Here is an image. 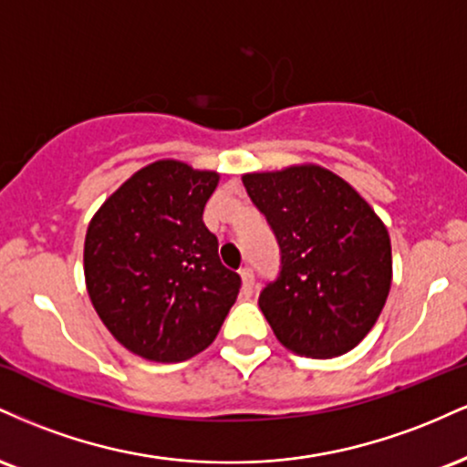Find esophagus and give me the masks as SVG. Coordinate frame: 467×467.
I'll return each instance as SVG.
<instances>
[{
  "mask_svg": "<svg viewBox=\"0 0 467 467\" xmlns=\"http://www.w3.org/2000/svg\"><path fill=\"white\" fill-rule=\"evenodd\" d=\"M239 275H241V289H244L245 296H250V294L254 292V272H252L250 267H244Z\"/></svg>",
  "mask_w": 467,
  "mask_h": 467,
  "instance_id": "obj_1",
  "label": "esophagus"
}]
</instances>
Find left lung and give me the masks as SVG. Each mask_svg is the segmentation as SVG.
<instances>
[{"label": "left lung", "mask_w": 467, "mask_h": 467, "mask_svg": "<svg viewBox=\"0 0 467 467\" xmlns=\"http://www.w3.org/2000/svg\"><path fill=\"white\" fill-rule=\"evenodd\" d=\"M244 186L281 248L259 307L283 347L336 358L360 345L387 303L393 261L382 219L323 166L245 173Z\"/></svg>", "instance_id": "1"}]
</instances>
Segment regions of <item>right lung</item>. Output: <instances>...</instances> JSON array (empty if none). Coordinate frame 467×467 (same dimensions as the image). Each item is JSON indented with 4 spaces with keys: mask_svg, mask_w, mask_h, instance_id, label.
<instances>
[{
    "mask_svg": "<svg viewBox=\"0 0 467 467\" xmlns=\"http://www.w3.org/2000/svg\"><path fill=\"white\" fill-rule=\"evenodd\" d=\"M215 171L158 160L133 173L89 222L85 283L125 349L182 362L206 349L237 301L241 278L219 261L203 206Z\"/></svg>",
    "mask_w": 467,
    "mask_h": 467,
    "instance_id": "obj_1",
    "label": "right lung"
}]
</instances>
